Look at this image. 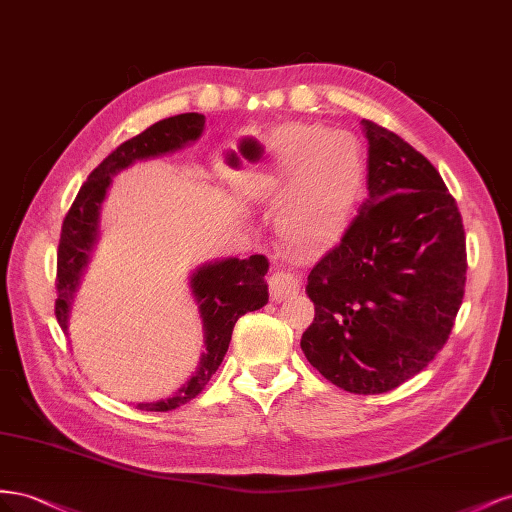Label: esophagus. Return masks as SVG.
<instances>
[{
    "instance_id": "esophagus-1",
    "label": "esophagus",
    "mask_w": 512,
    "mask_h": 512,
    "mask_svg": "<svg viewBox=\"0 0 512 512\" xmlns=\"http://www.w3.org/2000/svg\"><path fill=\"white\" fill-rule=\"evenodd\" d=\"M268 285H270L272 300H283L291 294H296V291L302 287V279L294 272L276 270V272H272Z\"/></svg>"
}]
</instances>
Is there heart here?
Returning <instances> with one entry per match:
<instances>
[{
  "instance_id": "heart-1",
  "label": "heart",
  "mask_w": 512,
  "mask_h": 512,
  "mask_svg": "<svg viewBox=\"0 0 512 512\" xmlns=\"http://www.w3.org/2000/svg\"><path fill=\"white\" fill-rule=\"evenodd\" d=\"M244 193L281 203V236L304 253L324 251L345 231L364 186L356 135L317 124L283 126L240 175Z\"/></svg>"
}]
</instances>
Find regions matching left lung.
<instances>
[{
	"mask_svg": "<svg viewBox=\"0 0 512 512\" xmlns=\"http://www.w3.org/2000/svg\"><path fill=\"white\" fill-rule=\"evenodd\" d=\"M369 141L358 216L309 274L313 324L300 347L328 382L379 394L420 373L455 326L465 287V231L429 160L362 120Z\"/></svg>",
	"mask_w": 512,
	"mask_h": 512,
	"instance_id": "obj_1",
	"label": "left lung"
}]
</instances>
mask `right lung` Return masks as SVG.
<instances>
[{"label":"right lung","instance_id":"obj_1","mask_svg":"<svg viewBox=\"0 0 512 512\" xmlns=\"http://www.w3.org/2000/svg\"><path fill=\"white\" fill-rule=\"evenodd\" d=\"M206 126V115L182 113L173 118L160 120L145 128L141 135L124 141L102 163L87 175L77 199L64 218L60 246H57V300L55 317L57 324L68 334V315L72 300L85 274L94 246L98 242L100 208L107 197L111 178L120 171L135 165L137 160L173 154L186 145L195 143ZM268 259L264 255H251L248 259L227 257L208 261L191 274V291L199 304L203 324V345L206 352L199 358V367L191 379L163 401L137 403L145 412H169L195 399L206 388L210 377L221 367L229 349L231 332L236 321L248 313L257 311L268 302Z\"/></svg>","mask_w":512,"mask_h":512}]
</instances>
